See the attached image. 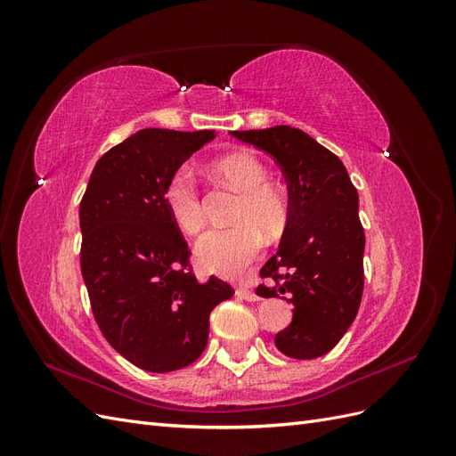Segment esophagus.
<instances>
[{
    "label": "esophagus",
    "instance_id": "1",
    "mask_svg": "<svg viewBox=\"0 0 456 456\" xmlns=\"http://www.w3.org/2000/svg\"><path fill=\"white\" fill-rule=\"evenodd\" d=\"M236 295H238V297H241L243 300H249V302H256V300H260V297H258L255 291H251L249 287H240L238 291H236Z\"/></svg>",
    "mask_w": 456,
    "mask_h": 456
}]
</instances>
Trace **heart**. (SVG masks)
Instances as JSON below:
<instances>
[{
	"instance_id": "1",
	"label": "heart",
	"mask_w": 456,
	"mask_h": 456,
	"mask_svg": "<svg viewBox=\"0 0 456 456\" xmlns=\"http://www.w3.org/2000/svg\"><path fill=\"white\" fill-rule=\"evenodd\" d=\"M216 173L241 191L233 211V228L211 230L196 243L198 262L220 275H240L262 249V233L280 238L289 224L287 194L268 181V169L255 154L236 151L215 163ZM163 203L173 223L194 236L205 226V205L190 169H176L163 191Z\"/></svg>"
}]
</instances>
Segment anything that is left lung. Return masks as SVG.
<instances>
[{
    "mask_svg": "<svg viewBox=\"0 0 456 456\" xmlns=\"http://www.w3.org/2000/svg\"><path fill=\"white\" fill-rule=\"evenodd\" d=\"M280 165L289 190V224L278 253L260 270L258 297H285L293 322L275 335L278 350L314 360L337 346L363 295L365 232L360 198L344 163L305 131L275 126L232 131Z\"/></svg>",
    "mask_w": 456,
    "mask_h": 456,
    "instance_id": "left-lung-1",
    "label": "left lung"
}]
</instances>
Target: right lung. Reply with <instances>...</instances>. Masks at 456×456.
<instances>
[{
	"instance_id": "1",
	"label": "right lung",
	"mask_w": 456,
	"mask_h": 456,
	"mask_svg": "<svg viewBox=\"0 0 456 456\" xmlns=\"http://www.w3.org/2000/svg\"><path fill=\"white\" fill-rule=\"evenodd\" d=\"M215 131L142 129L96 161L79 203L81 275L101 333L150 372L194 363L213 308L233 295L211 275L200 283L163 203L169 176Z\"/></svg>"
}]
</instances>
